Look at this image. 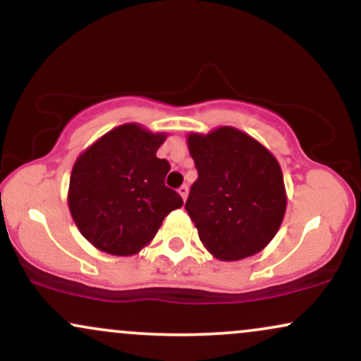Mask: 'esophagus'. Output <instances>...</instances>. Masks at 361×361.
Instances as JSON below:
<instances>
[{
	"instance_id": "34e87169",
	"label": "esophagus",
	"mask_w": 361,
	"mask_h": 361,
	"mask_svg": "<svg viewBox=\"0 0 361 361\" xmlns=\"http://www.w3.org/2000/svg\"><path fill=\"white\" fill-rule=\"evenodd\" d=\"M178 193L181 195V198H183V200H186V197H188V186L186 185L180 186V188H178Z\"/></svg>"
}]
</instances>
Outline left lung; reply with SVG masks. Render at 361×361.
Returning <instances> with one entry per match:
<instances>
[{"instance_id": "obj_1", "label": "left lung", "mask_w": 361, "mask_h": 361, "mask_svg": "<svg viewBox=\"0 0 361 361\" xmlns=\"http://www.w3.org/2000/svg\"><path fill=\"white\" fill-rule=\"evenodd\" d=\"M198 171L185 209L198 238L217 259L256 255L279 233L287 195L275 156L234 127L190 134Z\"/></svg>"}]
</instances>
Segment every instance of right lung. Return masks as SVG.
Instances as JSON below:
<instances>
[{
    "instance_id": "right-lung-1",
    "label": "right lung",
    "mask_w": 361,
    "mask_h": 361,
    "mask_svg": "<svg viewBox=\"0 0 361 361\" xmlns=\"http://www.w3.org/2000/svg\"><path fill=\"white\" fill-rule=\"evenodd\" d=\"M166 134L137 123L106 132L74 163L68 204L80 233L100 251L135 255L183 200L164 185L166 159L156 156Z\"/></svg>"
}]
</instances>
